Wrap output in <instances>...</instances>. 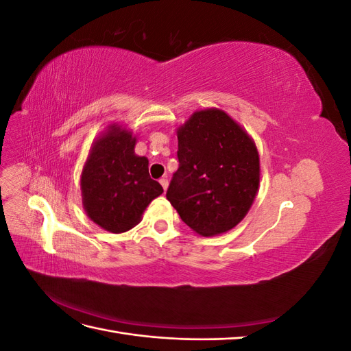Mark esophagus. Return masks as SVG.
Here are the masks:
<instances>
[{
    "label": "esophagus",
    "instance_id": "1",
    "mask_svg": "<svg viewBox=\"0 0 351 351\" xmlns=\"http://www.w3.org/2000/svg\"><path fill=\"white\" fill-rule=\"evenodd\" d=\"M159 183H161V186H162V189H164V192H165L167 187H168V180H167V178H161V180H159Z\"/></svg>",
    "mask_w": 351,
    "mask_h": 351
}]
</instances>
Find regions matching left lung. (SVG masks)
<instances>
[{
	"mask_svg": "<svg viewBox=\"0 0 351 351\" xmlns=\"http://www.w3.org/2000/svg\"><path fill=\"white\" fill-rule=\"evenodd\" d=\"M178 169L167 199L200 236H217L246 217L259 189L252 137L218 108L196 111L177 129Z\"/></svg>",
	"mask_w": 351,
	"mask_h": 351,
	"instance_id": "8db88e82",
	"label": "left lung"
}]
</instances>
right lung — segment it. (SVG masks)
I'll list each match as a JSON object with an SVG mask.
<instances>
[{
    "instance_id": "right-lung-1",
    "label": "right lung",
    "mask_w": 351,
    "mask_h": 351,
    "mask_svg": "<svg viewBox=\"0 0 351 351\" xmlns=\"http://www.w3.org/2000/svg\"><path fill=\"white\" fill-rule=\"evenodd\" d=\"M136 136L111 124L93 142L80 177L83 208L110 232L129 231L164 189L149 176V161L134 154Z\"/></svg>"
}]
</instances>
